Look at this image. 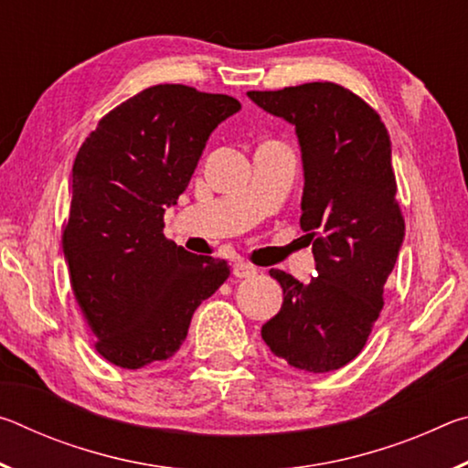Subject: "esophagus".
Segmentation results:
<instances>
[{
    "instance_id": "obj_1",
    "label": "esophagus",
    "mask_w": 468,
    "mask_h": 468,
    "mask_svg": "<svg viewBox=\"0 0 468 468\" xmlns=\"http://www.w3.org/2000/svg\"><path fill=\"white\" fill-rule=\"evenodd\" d=\"M256 272H258L256 268H253L248 262H235L233 264V274L237 276V279H250V276H253Z\"/></svg>"
}]
</instances>
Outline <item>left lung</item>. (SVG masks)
<instances>
[{"label":"left lung","mask_w":468,"mask_h":468,"mask_svg":"<svg viewBox=\"0 0 468 468\" xmlns=\"http://www.w3.org/2000/svg\"><path fill=\"white\" fill-rule=\"evenodd\" d=\"M248 97L295 125L305 179L299 223L318 271L307 284L271 271L284 299L262 338L292 367L335 371L366 346L405 239L390 136L366 101L332 82Z\"/></svg>","instance_id":"left-lung-1"}]
</instances>
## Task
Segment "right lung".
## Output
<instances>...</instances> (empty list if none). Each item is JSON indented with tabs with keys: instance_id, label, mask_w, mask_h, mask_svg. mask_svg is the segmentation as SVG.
<instances>
[{
	"instance_id": "add662e5",
	"label": "right lung",
	"mask_w": 468,
	"mask_h": 468,
	"mask_svg": "<svg viewBox=\"0 0 468 468\" xmlns=\"http://www.w3.org/2000/svg\"><path fill=\"white\" fill-rule=\"evenodd\" d=\"M241 102L184 84H158L102 117L72 167L63 231L69 282L97 351L123 369L167 361L196 307L227 281L229 264L163 235L210 133Z\"/></svg>"
}]
</instances>
